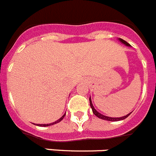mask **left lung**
Masks as SVG:
<instances>
[{
    "label": "left lung",
    "mask_w": 156,
    "mask_h": 156,
    "mask_svg": "<svg viewBox=\"0 0 156 156\" xmlns=\"http://www.w3.org/2000/svg\"><path fill=\"white\" fill-rule=\"evenodd\" d=\"M119 41H120L122 44H125L126 46H128V47H130V46H131L129 44L127 43V41H123V40L121 39V38H119ZM89 102H90V106H91V108H92V112H93L94 115H96V116L98 117V118H100V119H104V120H108V121H119V120H123V119H126L127 117L129 116V115H131V113H132V112H130L129 114H127V115H124V116H122V117H109V116H107V115H102L101 113L98 112H97V111L95 109V108H94V106H93V104H92V100H91V96H90V98H89Z\"/></svg>",
    "instance_id": "obj_1"
}]
</instances>
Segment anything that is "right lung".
Returning a JSON list of instances; mask_svg holds the SVG:
<instances>
[{
    "instance_id": "obj_1",
    "label": "right lung",
    "mask_w": 156,
    "mask_h": 156,
    "mask_svg": "<svg viewBox=\"0 0 156 156\" xmlns=\"http://www.w3.org/2000/svg\"><path fill=\"white\" fill-rule=\"evenodd\" d=\"M65 115H66V112L64 113V115H62V116L60 117V119H58V120H56V121L53 122V123H48V124H36L37 126H39V127H48V126H51V125H53V124H56V123H59V122H60L61 120H62L63 119H64V117L65 116Z\"/></svg>"
}]
</instances>
